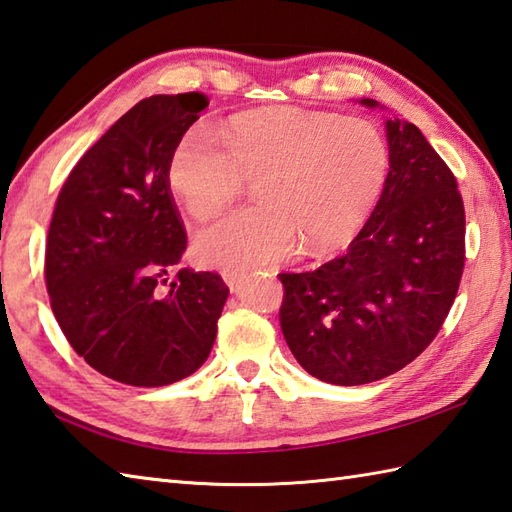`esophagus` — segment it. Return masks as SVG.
Returning <instances> with one entry per match:
<instances>
[{"instance_id":"1","label":"esophagus","mask_w":512,"mask_h":512,"mask_svg":"<svg viewBox=\"0 0 512 512\" xmlns=\"http://www.w3.org/2000/svg\"><path fill=\"white\" fill-rule=\"evenodd\" d=\"M223 278H225L227 287L232 289V291H238V289H241V280H243V274H241V271H225Z\"/></svg>"}]
</instances>
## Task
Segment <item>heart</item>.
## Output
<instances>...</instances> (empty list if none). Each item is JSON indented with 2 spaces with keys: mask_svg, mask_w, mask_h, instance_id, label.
<instances>
[{
  "mask_svg": "<svg viewBox=\"0 0 512 512\" xmlns=\"http://www.w3.org/2000/svg\"><path fill=\"white\" fill-rule=\"evenodd\" d=\"M216 139L194 128L176 145L168 181L196 221H210L258 181L260 205L205 229L196 254L207 267L245 271L280 263L300 238L309 252L336 249L360 232L389 179L384 134L362 117L322 110L245 112Z\"/></svg>",
  "mask_w": 512,
  "mask_h": 512,
  "instance_id": "b5f03b06",
  "label": "heart"
}]
</instances>
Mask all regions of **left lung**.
Instances as JSON below:
<instances>
[{"label": "left lung", "mask_w": 512, "mask_h": 512, "mask_svg": "<svg viewBox=\"0 0 512 512\" xmlns=\"http://www.w3.org/2000/svg\"><path fill=\"white\" fill-rule=\"evenodd\" d=\"M384 130L389 179L347 254L278 276L291 353L309 375L340 387L382 380L420 356L464 271L466 218L453 172L413 123L387 119Z\"/></svg>", "instance_id": "obj_1"}]
</instances>
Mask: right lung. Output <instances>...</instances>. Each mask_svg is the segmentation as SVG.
I'll return each instance as SVG.
<instances>
[{"label":"right lung","mask_w":512,"mask_h":512,"mask_svg":"<svg viewBox=\"0 0 512 512\" xmlns=\"http://www.w3.org/2000/svg\"><path fill=\"white\" fill-rule=\"evenodd\" d=\"M207 103L201 92L139 101L72 168L50 221L52 314L92 369L132 387L201 367L229 296L214 271L168 278L187 247L170 159Z\"/></svg>","instance_id":"add662e5"}]
</instances>
